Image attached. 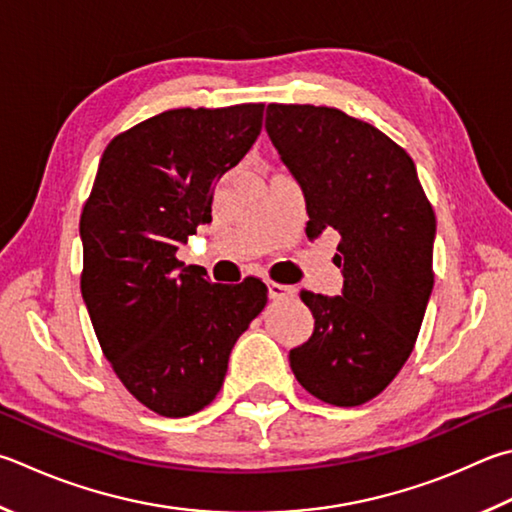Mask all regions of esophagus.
<instances>
[{
	"label": "esophagus",
	"mask_w": 512,
	"mask_h": 512,
	"mask_svg": "<svg viewBox=\"0 0 512 512\" xmlns=\"http://www.w3.org/2000/svg\"><path fill=\"white\" fill-rule=\"evenodd\" d=\"M295 288L293 286H286L280 282H268V295H271V300H288V297H295Z\"/></svg>",
	"instance_id": "34e87169"
}]
</instances>
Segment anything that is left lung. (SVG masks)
<instances>
[{
    "label": "left lung",
    "instance_id": "8db88e82",
    "mask_svg": "<svg viewBox=\"0 0 512 512\" xmlns=\"http://www.w3.org/2000/svg\"><path fill=\"white\" fill-rule=\"evenodd\" d=\"M266 132L306 201V235L342 237L336 297L302 291L315 329L288 353L306 392L371 401L410 358L430 302L434 210L414 161L374 125L333 107L268 105Z\"/></svg>",
    "mask_w": 512,
    "mask_h": 512
}]
</instances>
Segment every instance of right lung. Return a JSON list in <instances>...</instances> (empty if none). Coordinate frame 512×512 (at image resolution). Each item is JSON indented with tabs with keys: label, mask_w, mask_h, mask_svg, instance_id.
Returning a JSON list of instances; mask_svg holds the SVG:
<instances>
[{
	"label": "right lung",
	"mask_w": 512,
	"mask_h": 512,
	"mask_svg": "<svg viewBox=\"0 0 512 512\" xmlns=\"http://www.w3.org/2000/svg\"><path fill=\"white\" fill-rule=\"evenodd\" d=\"M264 105L170 109L118 134L80 217L82 300L116 376L170 418L212 403L264 282L212 284L176 250L212 219L217 181L262 132Z\"/></svg>",
	"instance_id": "add662e5"
}]
</instances>
